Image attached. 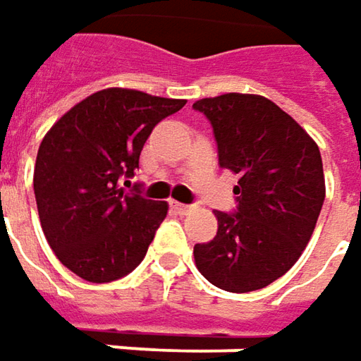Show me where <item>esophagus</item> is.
Listing matches in <instances>:
<instances>
[{"label":"esophagus","instance_id":"obj_1","mask_svg":"<svg viewBox=\"0 0 361 361\" xmlns=\"http://www.w3.org/2000/svg\"><path fill=\"white\" fill-rule=\"evenodd\" d=\"M173 208L180 212V214H190V212H192V206H188V204H180V202H173Z\"/></svg>","mask_w":361,"mask_h":361}]
</instances>
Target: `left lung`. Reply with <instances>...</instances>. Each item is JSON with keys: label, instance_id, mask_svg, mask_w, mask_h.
<instances>
[{"label": "left lung", "instance_id": "1", "mask_svg": "<svg viewBox=\"0 0 361 361\" xmlns=\"http://www.w3.org/2000/svg\"><path fill=\"white\" fill-rule=\"evenodd\" d=\"M212 123L220 167L238 176L236 212H216L218 232L194 246L200 273L230 293L271 285L301 257L323 200L322 153L307 131L260 94L194 102Z\"/></svg>", "mask_w": 361, "mask_h": 361}]
</instances>
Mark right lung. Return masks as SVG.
<instances>
[{
  "mask_svg": "<svg viewBox=\"0 0 361 361\" xmlns=\"http://www.w3.org/2000/svg\"><path fill=\"white\" fill-rule=\"evenodd\" d=\"M183 104L104 88L74 104L42 139L34 167L39 224L58 260L80 279L117 281L147 255L169 206L125 194L118 181L133 178L153 127Z\"/></svg>",
  "mask_w": 361,
  "mask_h": 361,
  "instance_id": "1",
  "label": "right lung"
}]
</instances>
